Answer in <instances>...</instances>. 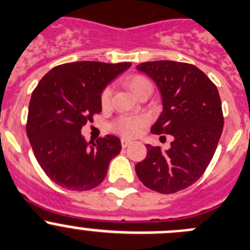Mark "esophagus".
<instances>
[{
  "label": "esophagus",
  "mask_w": 250,
  "mask_h": 250,
  "mask_svg": "<svg viewBox=\"0 0 250 250\" xmlns=\"http://www.w3.org/2000/svg\"><path fill=\"white\" fill-rule=\"evenodd\" d=\"M130 143H132L130 141H127V139H122V146H123V148H127L128 146H130Z\"/></svg>",
  "instance_id": "esophagus-1"
}]
</instances>
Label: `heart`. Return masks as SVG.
<instances>
[{
	"label": "heart",
	"mask_w": 250,
	"mask_h": 250,
	"mask_svg": "<svg viewBox=\"0 0 250 250\" xmlns=\"http://www.w3.org/2000/svg\"><path fill=\"white\" fill-rule=\"evenodd\" d=\"M150 83L146 78L143 76H133L127 81V86L133 93H136L139 88L143 85ZM112 90L111 87H107L106 90L102 92L101 102L104 106H107L111 100ZM148 120L144 116H136V117H122L117 120L113 125V129L117 133H120L121 136L127 137V138H133V137L138 136V133L141 132L142 128L146 125Z\"/></svg>",
	"instance_id": "1"
}]
</instances>
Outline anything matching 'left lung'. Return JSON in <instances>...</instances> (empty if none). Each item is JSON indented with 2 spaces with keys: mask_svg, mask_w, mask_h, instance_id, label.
Returning a JSON list of instances; mask_svg holds the SVG:
<instances>
[{
  "mask_svg": "<svg viewBox=\"0 0 250 250\" xmlns=\"http://www.w3.org/2000/svg\"><path fill=\"white\" fill-rule=\"evenodd\" d=\"M155 83L163 111L151 130L172 136L170 148L146 144L136 165L139 180L160 193H174L201 178L213 158L223 129L220 93L205 72L186 62L159 60L137 65Z\"/></svg>",
  "mask_w": 250,
  "mask_h": 250,
  "instance_id": "1",
  "label": "left lung"
}]
</instances>
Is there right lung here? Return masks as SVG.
<instances>
[{
  "mask_svg": "<svg viewBox=\"0 0 250 250\" xmlns=\"http://www.w3.org/2000/svg\"><path fill=\"white\" fill-rule=\"evenodd\" d=\"M130 65L67 62L45 74L32 93L27 136L42 169L62 188L91 190L106 178L122 149L120 138L106 136L87 143L81 128L101 112L104 88Z\"/></svg>",
  "mask_w": 250,
  "mask_h": 250,
  "instance_id": "right-lung-1",
  "label": "right lung"
}]
</instances>
